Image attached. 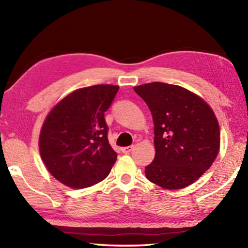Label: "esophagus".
<instances>
[{"label": "esophagus", "mask_w": 248, "mask_h": 248, "mask_svg": "<svg viewBox=\"0 0 248 248\" xmlns=\"http://www.w3.org/2000/svg\"><path fill=\"white\" fill-rule=\"evenodd\" d=\"M132 150H133V145H131V146H125V148L121 149V151H123V153H124V154L130 153Z\"/></svg>", "instance_id": "esophagus-1"}]
</instances>
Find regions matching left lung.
Wrapping results in <instances>:
<instances>
[{"mask_svg": "<svg viewBox=\"0 0 248 248\" xmlns=\"http://www.w3.org/2000/svg\"><path fill=\"white\" fill-rule=\"evenodd\" d=\"M152 112L155 157L145 167L150 182L169 190L182 189L210 169L220 151L215 111L185 87L153 82L134 86Z\"/></svg>", "mask_w": 248, "mask_h": 248, "instance_id": "left-lung-1", "label": "left lung"}]
</instances>
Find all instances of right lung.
<instances>
[{
    "label": "right lung",
    "mask_w": 248,
    "mask_h": 248,
    "mask_svg": "<svg viewBox=\"0 0 248 248\" xmlns=\"http://www.w3.org/2000/svg\"><path fill=\"white\" fill-rule=\"evenodd\" d=\"M119 86L99 84L75 90L52 107L39 134L46 167L65 186L82 189L110 173L117 153L109 144L104 114Z\"/></svg>",
    "instance_id": "1"
}]
</instances>
